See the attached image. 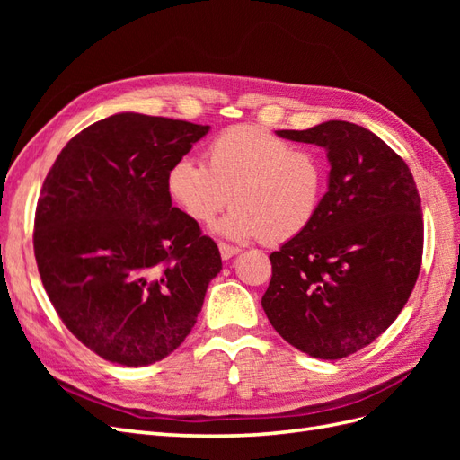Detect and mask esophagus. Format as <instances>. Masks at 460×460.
Instances as JSON below:
<instances>
[{"instance_id":"1","label":"esophagus","mask_w":460,"mask_h":460,"mask_svg":"<svg viewBox=\"0 0 460 460\" xmlns=\"http://www.w3.org/2000/svg\"><path fill=\"white\" fill-rule=\"evenodd\" d=\"M218 252H220V257L225 259V261H228V259H232L234 255H238L242 249L240 247H234V245H228V243H218Z\"/></svg>"}]
</instances>
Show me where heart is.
<instances>
[{
    "mask_svg": "<svg viewBox=\"0 0 460 460\" xmlns=\"http://www.w3.org/2000/svg\"><path fill=\"white\" fill-rule=\"evenodd\" d=\"M207 164L182 157L166 172V191L191 220L211 222L234 207L215 232L222 238L286 243L316 220L328 184L326 159L316 149L252 127L226 128L207 146Z\"/></svg>",
    "mask_w": 460,
    "mask_h": 460,
    "instance_id": "b5f03b06",
    "label": "heart"
}]
</instances>
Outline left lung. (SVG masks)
Here are the masks:
<instances>
[{"instance_id": "obj_1", "label": "left lung", "mask_w": 460, "mask_h": 460, "mask_svg": "<svg viewBox=\"0 0 460 460\" xmlns=\"http://www.w3.org/2000/svg\"><path fill=\"white\" fill-rule=\"evenodd\" d=\"M326 149L328 191L311 228L270 255V324L314 358L353 355L392 326L422 262L424 222L412 172L374 132L345 120L278 130Z\"/></svg>"}]
</instances>
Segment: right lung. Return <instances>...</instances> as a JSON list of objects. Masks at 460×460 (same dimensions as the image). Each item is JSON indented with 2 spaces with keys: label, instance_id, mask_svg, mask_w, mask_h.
I'll return each instance as SVG.
<instances>
[{
  "label": "right lung",
  "instance_id": "1",
  "mask_svg": "<svg viewBox=\"0 0 460 460\" xmlns=\"http://www.w3.org/2000/svg\"><path fill=\"white\" fill-rule=\"evenodd\" d=\"M208 130L111 115L63 147L41 186V284L73 336L109 363L147 367L171 355L222 269L217 243L166 191V172Z\"/></svg>",
  "mask_w": 460,
  "mask_h": 460
}]
</instances>
